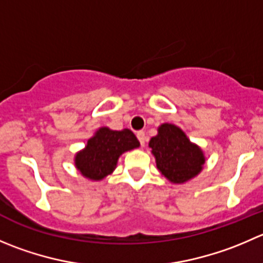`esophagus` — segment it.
Returning <instances> with one entry per match:
<instances>
[{"mask_svg":"<svg viewBox=\"0 0 263 263\" xmlns=\"http://www.w3.org/2000/svg\"><path fill=\"white\" fill-rule=\"evenodd\" d=\"M137 139H139L141 146H145V142H146V135H145L144 131L137 132Z\"/></svg>","mask_w":263,"mask_h":263,"instance_id":"obj_1","label":"esophagus"}]
</instances>
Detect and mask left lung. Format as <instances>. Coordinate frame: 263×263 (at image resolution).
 Listing matches in <instances>:
<instances>
[{"instance_id":"8db88e82","label":"left lung","mask_w":263,"mask_h":263,"mask_svg":"<svg viewBox=\"0 0 263 263\" xmlns=\"http://www.w3.org/2000/svg\"><path fill=\"white\" fill-rule=\"evenodd\" d=\"M149 147L160 175L177 185L196 177L205 163L202 147L191 142L185 132L172 123L158 127L157 136L150 139Z\"/></svg>"}]
</instances>
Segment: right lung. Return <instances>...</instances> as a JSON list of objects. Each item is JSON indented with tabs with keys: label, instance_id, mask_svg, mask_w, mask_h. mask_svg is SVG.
<instances>
[{
	"label": "right lung",
	"instance_id": "right-lung-1",
	"mask_svg": "<svg viewBox=\"0 0 263 263\" xmlns=\"http://www.w3.org/2000/svg\"><path fill=\"white\" fill-rule=\"evenodd\" d=\"M139 146V140L131 129L117 131L109 127H100L87 140L86 146L76 153L74 165L83 177L101 181L114 172L123 153Z\"/></svg>",
	"mask_w": 263,
	"mask_h": 263
}]
</instances>
